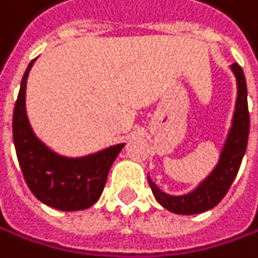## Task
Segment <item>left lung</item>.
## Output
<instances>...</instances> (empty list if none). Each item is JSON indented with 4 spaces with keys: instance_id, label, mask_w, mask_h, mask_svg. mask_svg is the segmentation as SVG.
Masks as SVG:
<instances>
[{
    "instance_id": "left-lung-1",
    "label": "left lung",
    "mask_w": 258,
    "mask_h": 258,
    "mask_svg": "<svg viewBox=\"0 0 258 258\" xmlns=\"http://www.w3.org/2000/svg\"><path fill=\"white\" fill-rule=\"evenodd\" d=\"M231 68L235 74L237 90H238L235 113H234L231 132L227 135L220 161L214 168V172L194 192L182 197H172L164 194L148 178V184H150L152 192L158 200V203L173 214L194 215L212 209L227 194V190H229V187L232 185L238 173L241 159L247 147V138H249V110H247V88H246V79L243 69L237 63H234Z\"/></svg>"
}]
</instances>
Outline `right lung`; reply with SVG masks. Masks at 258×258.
I'll use <instances>...</instances> for the list:
<instances>
[{
  "instance_id": "obj_1",
  "label": "right lung",
  "mask_w": 258,
  "mask_h": 258,
  "mask_svg": "<svg viewBox=\"0 0 258 258\" xmlns=\"http://www.w3.org/2000/svg\"><path fill=\"white\" fill-rule=\"evenodd\" d=\"M34 60L29 63L21 80L14 108V144L23 176L31 192L58 211H83L102 195L108 172L123 144L83 156L64 158L47 148L32 132L26 114V82Z\"/></svg>"
}]
</instances>
